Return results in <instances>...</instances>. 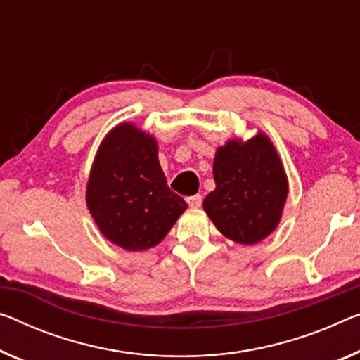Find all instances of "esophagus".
Masks as SVG:
<instances>
[{
    "label": "esophagus",
    "instance_id": "34e87169",
    "mask_svg": "<svg viewBox=\"0 0 360 360\" xmlns=\"http://www.w3.org/2000/svg\"><path fill=\"white\" fill-rule=\"evenodd\" d=\"M186 202H187V205H189L191 208H198L202 205V195H191V197H187L186 198Z\"/></svg>",
    "mask_w": 360,
    "mask_h": 360
}]
</instances>
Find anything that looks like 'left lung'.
Listing matches in <instances>:
<instances>
[{
	"instance_id": "obj_1",
	"label": "left lung",
	"mask_w": 360,
	"mask_h": 360,
	"mask_svg": "<svg viewBox=\"0 0 360 360\" xmlns=\"http://www.w3.org/2000/svg\"><path fill=\"white\" fill-rule=\"evenodd\" d=\"M213 178L217 187L203 200V210L219 233L254 245L275 231L289 191L281 158L266 134L218 147Z\"/></svg>"
}]
</instances>
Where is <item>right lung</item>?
Instances as JSON below:
<instances>
[{
    "label": "right lung",
    "mask_w": 360,
    "mask_h": 360,
    "mask_svg": "<svg viewBox=\"0 0 360 360\" xmlns=\"http://www.w3.org/2000/svg\"><path fill=\"white\" fill-rule=\"evenodd\" d=\"M85 202L100 233L129 252L162 243L187 208L166 184L157 139L132 122L112 127L101 141Z\"/></svg>",
    "instance_id": "1"
}]
</instances>
